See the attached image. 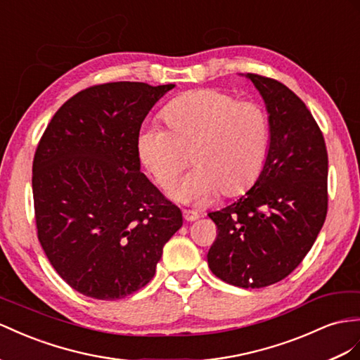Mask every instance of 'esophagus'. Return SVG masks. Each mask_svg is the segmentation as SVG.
I'll list each match as a JSON object with an SVG mask.
<instances>
[{"label": "esophagus", "instance_id": "1", "mask_svg": "<svg viewBox=\"0 0 360 360\" xmlns=\"http://www.w3.org/2000/svg\"><path fill=\"white\" fill-rule=\"evenodd\" d=\"M182 216H184V219L187 220V222H195L196 219H199V214L196 213V211H193V210H184L182 211Z\"/></svg>", "mask_w": 360, "mask_h": 360}]
</instances>
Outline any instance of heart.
<instances>
[{"label":"heart","mask_w":360,"mask_h":360,"mask_svg":"<svg viewBox=\"0 0 360 360\" xmlns=\"http://www.w3.org/2000/svg\"><path fill=\"white\" fill-rule=\"evenodd\" d=\"M164 118L169 129L155 123L141 127L136 149L162 188L176 181L188 160L196 165L170 191L174 200L204 204L219 187L231 195L259 174L269 143V120L262 105L200 89L172 103Z\"/></svg>","instance_id":"1"}]
</instances>
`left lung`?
Listing matches in <instances>:
<instances>
[{
  "label": "left lung",
  "instance_id": "left-lung-1",
  "mask_svg": "<svg viewBox=\"0 0 360 360\" xmlns=\"http://www.w3.org/2000/svg\"><path fill=\"white\" fill-rule=\"evenodd\" d=\"M269 120V146L254 186L210 213L217 237L211 272L228 284L259 289L285 278L307 255L327 216L326 141L304 101L278 80L248 72Z\"/></svg>",
  "mask_w": 360,
  "mask_h": 360
}]
</instances>
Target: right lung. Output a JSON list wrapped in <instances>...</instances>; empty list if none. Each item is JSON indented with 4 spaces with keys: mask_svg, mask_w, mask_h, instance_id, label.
Returning a JSON list of instances; mask_svg holds the SVG:
<instances>
[{
    "mask_svg": "<svg viewBox=\"0 0 360 360\" xmlns=\"http://www.w3.org/2000/svg\"><path fill=\"white\" fill-rule=\"evenodd\" d=\"M174 85L112 82L63 103L33 160L42 250L60 278L96 300L124 298L149 283L181 210L140 172L136 138Z\"/></svg>",
    "mask_w": 360,
    "mask_h": 360,
    "instance_id": "1",
    "label": "right lung"
}]
</instances>
